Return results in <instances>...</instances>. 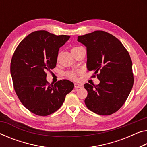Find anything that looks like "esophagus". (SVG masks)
Here are the masks:
<instances>
[{
    "label": "esophagus",
    "mask_w": 147,
    "mask_h": 147,
    "mask_svg": "<svg viewBox=\"0 0 147 147\" xmlns=\"http://www.w3.org/2000/svg\"><path fill=\"white\" fill-rule=\"evenodd\" d=\"M82 88V84H78V83L74 84V88H75V89H77V88Z\"/></svg>",
    "instance_id": "esophagus-1"
}]
</instances>
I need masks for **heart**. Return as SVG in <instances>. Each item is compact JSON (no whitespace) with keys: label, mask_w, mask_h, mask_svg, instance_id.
<instances>
[{"label":"heart","mask_w":147,"mask_h":147,"mask_svg":"<svg viewBox=\"0 0 147 147\" xmlns=\"http://www.w3.org/2000/svg\"><path fill=\"white\" fill-rule=\"evenodd\" d=\"M80 48V47H74L73 49H72V51L75 50H76V49H78V48ZM67 76H69L70 78H74L76 77L75 73H73V72H71V73H67Z\"/></svg>","instance_id":"heart-1"}]
</instances>
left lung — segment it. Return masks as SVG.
Returning <instances> with one entry per match:
<instances>
[{"label": "left lung", "mask_w": 147, "mask_h": 147, "mask_svg": "<svg viewBox=\"0 0 147 147\" xmlns=\"http://www.w3.org/2000/svg\"><path fill=\"white\" fill-rule=\"evenodd\" d=\"M77 40L86 47L88 70L100 81L97 86L84 85L88 92L86 105L97 115H110L124 105L134 85L129 53L118 38L105 31L79 36Z\"/></svg>", "instance_id": "obj_1"}]
</instances>
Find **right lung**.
<instances>
[{"instance_id": "right-lung-1", "label": "right lung", "mask_w": 147, "mask_h": 147, "mask_svg": "<svg viewBox=\"0 0 147 147\" xmlns=\"http://www.w3.org/2000/svg\"><path fill=\"white\" fill-rule=\"evenodd\" d=\"M69 38L34 31L21 42L13 53L10 73L15 92L25 108L36 115L47 116L58 110L73 90L74 84L68 80L48 84L45 73L56 66L59 48Z\"/></svg>"}]
</instances>
